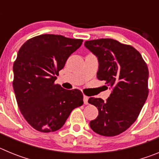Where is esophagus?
Here are the masks:
<instances>
[{
    "label": "esophagus",
    "mask_w": 159,
    "mask_h": 159,
    "mask_svg": "<svg viewBox=\"0 0 159 159\" xmlns=\"http://www.w3.org/2000/svg\"><path fill=\"white\" fill-rule=\"evenodd\" d=\"M84 104H88V97L86 95H84Z\"/></svg>",
    "instance_id": "esophagus-1"
}]
</instances>
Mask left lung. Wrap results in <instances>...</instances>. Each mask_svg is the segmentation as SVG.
Here are the masks:
<instances>
[{
	"instance_id": "1",
	"label": "left lung",
	"mask_w": 159,
	"mask_h": 159,
	"mask_svg": "<svg viewBox=\"0 0 159 159\" xmlns=\"http://www.w3.org/2000/svg\"><path fill=\"white\" fill-rule=\"evenodd\" d=\"M84 46L98 59L97 78L111 88L107 101L90 98L99 116L90 127L102 136H116L134 123L148 96L149 71L134 48L112 39L86 41Z\"/></svg>"
}]
</instances>
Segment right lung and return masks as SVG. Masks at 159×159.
Segmentation results:
<instances>
[{
	"instance_id": "1",
	"label": "right lung",
	"mask_w": 159,
	"mask_h": 159,
	"mask_svg": "<svg viewBox=\"0 0 159 159\" xmlns=\"http://www.w3.org/2000/svg\"><path fill=\"white\" fill-rule=\"evenodd\" d=\"M82 40L44 34L27 40L13 64V86L19 109L38 131L53 132L64 126L71 111L82 106L83 94L55 84L67 58Z\"/></svg>"
}]
</instances>
